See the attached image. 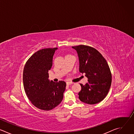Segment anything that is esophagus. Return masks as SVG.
Listing matches in <instances>:
<instances>
[{
	"label": "esophagus",
	"mask_w": 134,
	"mask_h": 134,
	"mask_svg": "<svg viewBox=\"0 0 134 134\" xmlns=\"http://www.w3.org/2000/svg\"><path fill=\"white\" fill-rule=\"evenodd\" d=\"M73 84V83H71V82H67V83H66L67 85H71V84Z\"/></svg>",
	"instance_id": "obj_1"
}]
</instances>
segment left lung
<instances>
[{"label":"left lung","mask_w":134,"mask_h":134,"mask_svg":"<svg viewBox=\"0 0 134 134\" xmlns=\"http://www.w3.org/2000/svg\"><path fill=\"white\" fill-rule=\"evenodd\" d=\"M77 52L80 71L85 73L88 83L79 93V99L83 102L94 104L102 101L110 90L112 75L109 66L102 55L95 48L85 46H73Z\"/></svg>","instance_id":"obj_1"}]
</instances>
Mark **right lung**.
Instances as JSON below:
<instances>
[{"instance_id":"obj_1","label":"right lung","mask_w":134,"mask_h":134,"mask_svg":"<svg viewBox=\"0 0 134 134\" xmlns=\"http://www.w3.org/2000/svg\"><path fill=\"white\" fill-rule=\"evenodd\" d=\"M57 48H45L33 54L23 70V85L27 98L37 108L49 111L58 105L63 99L66 84L48 80V71Z\"/></svg>"}]
</instances>
